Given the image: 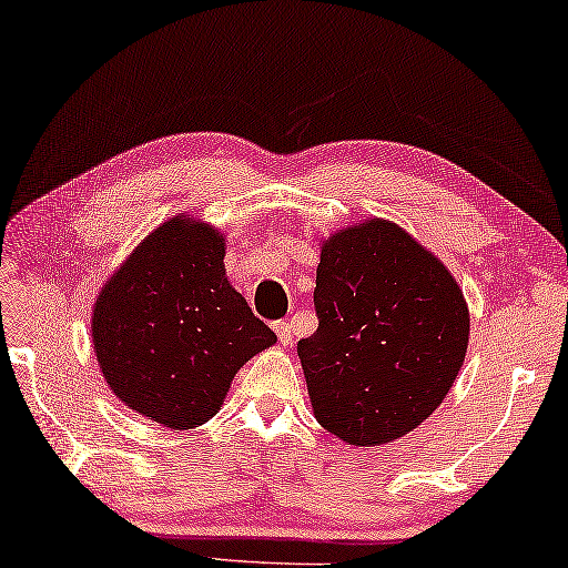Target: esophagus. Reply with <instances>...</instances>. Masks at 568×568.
<instances>
[{"label": "esophagus", "instance_id": "esophagus-1", "mask_svg": "<svg viewBox=\"0 0 568 568\" xmlns=\"http://www.w3.org/2000/svg\"><path fill=\"white\" fill-rule=\"evenodd\" d=\"M274 332H276V337L284 347H290L294 342V329H292L290 322H274Z\"/></svg>", "mask_w": 568, "mask_h": 568}]
</instances>
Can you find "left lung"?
Wrapping results in <instances>:
<instances>
[{"instance_id": "left-lung-1", "label": "left lung", "mask_w": 568, "mask_h": 568, "mask_svg": "<svg viewBox=\"0 0 568 568\" xmlns=\"http://www.w3.org/2000/svg\"><path fill=\"white\" fill-rule=\"evenodd\" d=\"M314 306L320 327L296 352L324 430L369 448L435 413L470 334L468 304L438 256L385 219L342 229L322 244Z\"/></svg>"}]
</instances>
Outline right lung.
<instances>
[{
	"instance_id": "1",
	"label": "right lung",
	"mask_w": 568,
	"mask_h": 568,
	"mask_svg": "<svg viewBox=\"0 0 568 568\" xmlns=\"http://www.w3.org/2000/svg\"><path fill=\"white\" fill-rule=\"evenodd\" d=\"M221 231L175 216L108 278L92 306V345L130 410L173 430L219 413L231 379L276 334L223 268Z\"/></svg>"
}]
</instances>
